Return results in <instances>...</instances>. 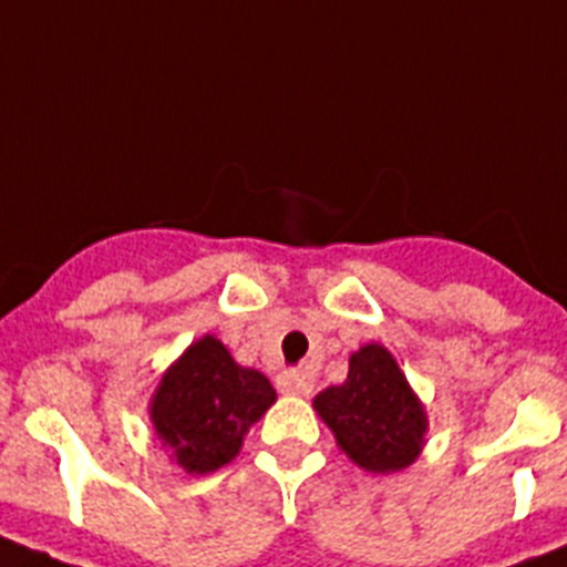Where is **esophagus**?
I'll return each instance as SVG.
<instances>
[{
    "mask_svg": "<svg viewBox=\"0 0 567 567\" xmlns=\"http://www.w3.org/2000/svg\"><path fill=\"white\" fill-rule=\"evenodd\" d=\"M278 388L284 393H295V396H309L315 391V379L303 371H284L278 377Z\"/></svg>",
    "mask_w": 567,
    "mask_h": 567,
    "instance_id": "34e87169",
    "label": "esophagus"
}]
</instances>
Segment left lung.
<instances>
[{
  "label": "left lung",
  "mask_w": 567,
  "mask_h": 567,
  "mask_svg": "<svg viewBox=\"0 0 567 567\" xmlns=\"http://www.w3.org/2000/svg\"><path fill=\"white\" fill-rule=\"evenodd\" d=\"M342 453L365 472H399L419 458L427 413L385 346L368 342L348 360L342 385L315 396Z\"/></svg>",
  "instance_id": "1"
}]
</instances>
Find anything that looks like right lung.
Returning <instances> with one entry per match:
<instances>
[{
	"label": "right lung",
	"instance_id": "obj_1",
	"mask_svg": "<svg viewBox=\"0 0 567 567\" xmlns=\"http://www.w3.org/2000/svg\"><path fill=\"white\" fill-rule=\"evenodd\" d=\"M272 404L269 379L205 334L163 373L148 413L171 461L188 475H207L236 458L247 430Z\"/></svg>",
	"mask_w": 567,
	"mask_h": 567
}]
</instances>
